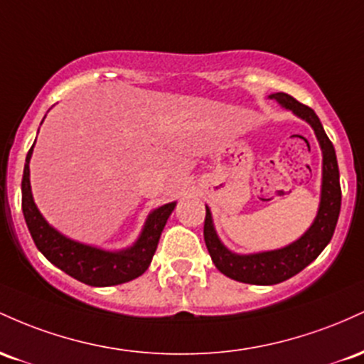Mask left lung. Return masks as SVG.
I'll return each mask as SVG.
<instances>
[{
  "label": "left lung",
  "instance_id": "obj_1",
  "mask_svg": "<svg viewBox=\"0 0 364 364\" xmlns=\"http://www.w3.org/2000/svg\"><path fill=\"white\" fill-rule=\"evenodd\" d=\"M272 100H277L282 106L292 109L297 117L311 125L321 151H323V183H321V201L316 218L309 230L299 240L292 242L291 246L277 249V251L258 252V255L240 256L234 255L220 242L216 235L211 213L206 208L204 216V242L210 251L215 267L223 275L230 277L237 282L255 285H273L291 279V277L304 270L311 261L318 258L326 244L332 239L336 230L338 213H341V182H338V165L336 149L332 141L325 134L320 118L309 106L299 103L292 96L285 92L272 94Z\"/></svg>",
  "mask_w": 364,
  "mask_h": 364
}]
</instances>
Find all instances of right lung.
I'll return each instance as SVG.
<instances>
[{
  "mask_svg": "<svg viewBox=\"0 0 364 364\" xmlns=\"http://www.w3.org/2000/svg\"><path fill=\"white\" fill-rule=\"evenodd\" d=\"M32 148L28 149L26 166H23L22 211L28 232H31L39 251L67 275L87 285H92V287L124 284V282L137 279L139 275L148 270L154 251H156L163 227L173 211L175 203H168L154 210L146 220V225L142 228V234L137 239V242L125 251L108 252L75 242V240L67 239L48 225L46 220L36 208L31 193V181H28V160H31Z\"/></svg>",
  "mask_w": 364,
  "mask_h": 364,
  "instance_id": "obj_1",
  "label": "right lung"
}]
</instances>
